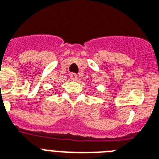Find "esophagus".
<instances>
[{
    "label": "esophagus",
    "mask_w": 159,
    "mask_h": 159,
    "mask_svg": "<svg viewBox=\"0 0 159 159\" xmlns=\"http://www.w3.org/2000/svg\"><path fill=\"white\" fill-rule=\"evenodd\" d=\"M70 77H71V79L73 80V81H76L77 78V75L76 74V73H71L70 74Z\"/></svg>",
    "instance_id": "obj_1"
}]
</instances>
